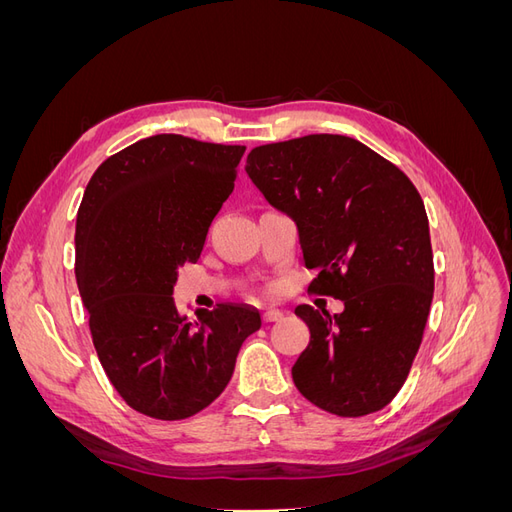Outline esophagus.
I'll list each match as a JSON object with an SVG mask.
<instances>
[{
    "instance_id": "34e87169",
    "label": "esophagus",
    "mask_w": 512,
    "mask_h": 512,
    "mask_svg": "<svg viewBox=\"0 0 512 512\" xmlns=\"http://www.w3.org/2000/svg\"><path fill=\"white\" fill-rule=\"evenodd\" d=\"M284 318V312H280V309H265L262 312V320L265 322H280Z\"/></svg>"
}]
</instances>
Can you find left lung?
I'll return each instance as SVG.
<instances>
[{"label": "left lung", "mask_w": 512, "mask_h": 512, "mask_svg": "<svg viewBox=\"0 0 512 512\" xmlns=\"http://www.w3.org/2000/svg\"><path fill=\"white\" fill-rule=\"evenodd\" d=\"M247 175L299 228L307 292L344 312L299 305L309 344L292 367L305 399L337 416L382 410L404 386L433 299V254L421 194L367 145L309 134L262 145Z\"/></svg>", "instance_id": "left-lung-1"}]
</instances>
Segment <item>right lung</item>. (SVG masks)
Instances as JSON below:
<instances>
[{
  "mask_svg": "<svg viewBox=\"0 0 512 512\" xmlns=\"http://www.w3.org/2000/svg\"><path fill=\"white\" fill-rule=\"evenodd\" d=\"M241 145L181 134L143 138L104 160L76 213V284L108 380L136 412L181 421L218 399L254 307L222 303L181 316L177 269L196 262L235 188Z\"/></svg>",
  "mask_w": 512,
  "mask_h": 512,
  "instance_id": "obj_1",
  "label": "right lung"
}]
</instances>
